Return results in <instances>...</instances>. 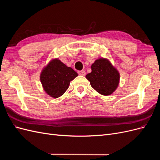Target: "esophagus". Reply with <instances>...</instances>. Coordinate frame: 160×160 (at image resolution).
Here are the masks:
<instances>
[{
	"mask_svg": "<svg viewBox=\"0 0 160 160\" xmlns=\"http://www.w3.org/2000/svg\"><path fill=\"white\" fill-rule=\"evenodd\" d=\"M78 73H79V75L85 76V74H86V72H85V71H78Z\"/></svg>",
	"mask_w": 160,
	"mask_h": 160,
	"instance_id": "obj_1",
	"label": "esophagus"
}]
</instances>
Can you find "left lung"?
I'll use <instances>...</instances> for the list:
<instances>
[{"mask_svg":"<svg viewBox=\"0 0 160 160\" xmlns=\"http://www.w3.org/2000/svg\"><path fill=\"white\" fill-rule=\"evenodd\" d=\"M91 72L85 77L91 86L101 95L108 96L118 89L119 84V71L107 58H99L91 65Z\"/></svg>","mask_w":160,"mask_h":160,"instance_id":"8db88e82","label":"left lung"}]
</instances>
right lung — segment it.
<instances>
[{"label":"right lung","instance_id":"1","mask_svg":"<svg viewBox=\"0 0 160 160\" xmlns=\"http://www.w3.org/2000/svg\"><path fill=\"white\" fill-rule=\"evenodd\" d=\"M77 76V72L71 67H67L58 58H55L42 68L40 81L47 95L52 98H58L65 93L70 82Z\"/></svg>","mask_w":160,"mask_h":160}]
</instances>
